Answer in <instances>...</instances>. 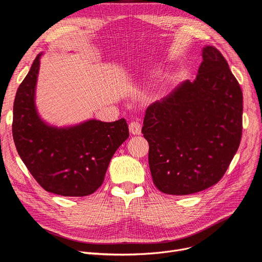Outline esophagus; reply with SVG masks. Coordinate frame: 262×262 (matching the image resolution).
<instances>
[{
	"label": "esophagus",
	"mask_w": 262,
	"mask_h": 262,
	"mask_svg": "<svg viewBox=\"0 0 262 262\" xmlns=\"http://www.w3.org/2000/svg\"><path fill=\"white\" fill-rule=\"evenodd\" d=\"M129 132L133 135H140L141 134V124L137 121H133L129 123Z\"/></svg>",
	"instance_id": "esophagus-1"
}]
</instances>
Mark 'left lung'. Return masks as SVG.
<instances>
[{"instance_id": "1", "label": "left lung", "mask_w": 262, "mask_h": 262, "mask_svg": "<svg viewBox=\"0 0 262 262\" xmlns=\"http://www.w3.org/2000/svg\"><path fill=\"white\" fill-rule=\"evenodd\" d=\"M196 78L150 104L142 134L153 182L166 194L187 195L215 185L242 136V90L223 55L202 51Z\"/></svg>"}]
</instances>
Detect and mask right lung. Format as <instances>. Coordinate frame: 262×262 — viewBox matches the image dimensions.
Instances as JSON below:
<instances>
[{
  "mask_svg": "<svg viewBox=\"0 0 262 262\" xmlns=\"http://www.w3.org/2000/svg\"><path fill=\"white\" fill-rule=\"evenodd\" d=\"M39 54L18 88L13 103L12 137L18 154L46 191L62 196H86L103 184L116 150L128 136L125 119L88 120L57 127L40 118L35 92Z\"/></svg>",
  "mask_w": 262,
  "mask_h": 262,
  "instance_id": "add662e5",
  "label": "right lung"
}]
</instances>
